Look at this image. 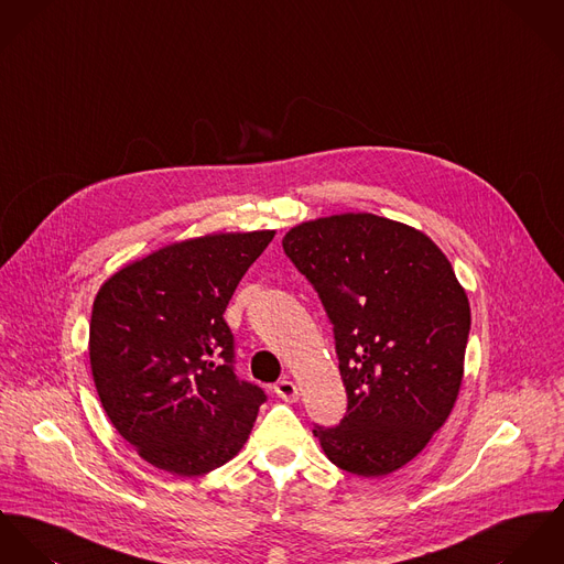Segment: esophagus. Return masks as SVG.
Here are the masks:
<instances>
[{"label":"esophagus","instance_id":"34e87169","mask_svg":"<svg viewBox=\"0 0 564 564\" xmlns=\"http://www.w3.org/2000/svg\"><path fill=\"white\" fill-rule=\"evenodd\" d=\"M274 393H276L279 398H283L285 402H296V400H299V387H296L290 378L279 380V382L274 384Z\"/></svg>","mask_w":564,"mask_h":564}]
</instances>
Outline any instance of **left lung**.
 Listing matches in <instances>:
<instances>
[{
  "instance_id": "8db88e82",
  "label": "left lung",
  "mask_w": 564,
  "mask_h": 564,
  "mask_svg": "<svg viewBox=\"0 0 564 564\" xmlns=\"http://www.w3.org/2000/svg\"><path fill=\"white\" fill-rule=\"evenodd\" d=\"M283 251L333 322L348 393L339 426L313 435L339 469L387 476L454 409L471 326L467 294L426 234L366 212L301 223Z\"/></svg>"
}]
</instances>
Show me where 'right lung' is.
I'll use <instances>...</instances> for the list:
<instances>
[{
    "label": "right lung",
    "mask_w": 564,
    "mask_h": 564,
    "mask_svg": "<svg viewBox=\"0 0 564 564\" xmlns=\"http://www.w3.org/2000/svg\"><path fill=\"white\" fill-rule=\"evenodd\" d=\"M274 231L173 242L115 272L90 317V370L119 435L158 469L200 476L231 460L265 393L234 372L223 313Z\"/></svg>",
    "instance_id": "1"
}]
</instances>
